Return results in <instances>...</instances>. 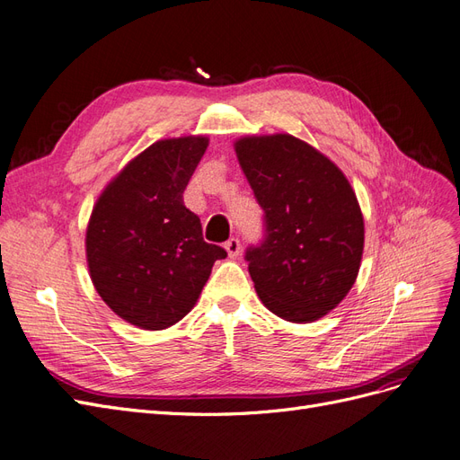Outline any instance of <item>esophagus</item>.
Returning <instances> with one entry per match:
<instances>
[{"mask_svg": "<svg viewBox=\"0 0 460 460\" xmlns=\"http://www.w3.org/2000/svg\"><path fill=\"white\" fill-rule=\"evenodd\" d=\"M225 249H226V253H228L230 259H235V257L240 255V240H235V238L228 240V242L225 243Z\"/></svg>", "mask_w": 460, "mask_h": 460, "instance_id": "1", "label": "esophagus"}]
</instances>
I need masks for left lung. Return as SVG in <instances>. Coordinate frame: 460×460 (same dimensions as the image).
<instances>
[{
	"label": "left lung",
	"instance_id": "8db88e82",
	"mask_svg": "<svg viewBox=\"0 0 460 460\" xmlns=\"http://www.w3.org/2000/svg\"><path fill=\"white\" fill-rule=\"evenodd\" d=\"M235 157L267 218V240L247 252L264 307L309 324L349 294L365 249V218L340 166L291 134L234 142Z\"/></svg>",
	"mask_w": 460,
	"mask_h": 460
}]
</instances>
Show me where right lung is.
Wrapping results in <instances>:
<instances>
[{"label": "right lung", "mask_w": 460, "mask_h": 460, "mask_svg": "<svg viewBox=\"0 0 460 460\" xmlns=\"http://www.w3.org/2000/svg\"><path fill=\"white\" fill-rule=\"evenodd\" d=\"M207 136L164 137L109 180L86 226V262L97 294L124 323L157 332L182 320L226 252L203 240L184 190Z\"/></svg>", "instance_id": "obj_1"}]
</instances>
